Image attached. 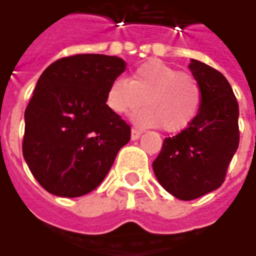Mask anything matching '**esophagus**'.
Returning <instances> with one entry per match:
<instances>
[{"label":"esophagus","mask_w":256,"mask_h":256,"mask_svg":"<svg viewBox=\"0 0 256 256\" xmlns=\"http://www.w3.org/2000/svg\"><path fill=\"white\" fill-rule=\"evenodd\" d=\"M142 136V132L137 130V128H132V140H138Z\"/></svg>","instance_id":"obj_1"}]
</instances>
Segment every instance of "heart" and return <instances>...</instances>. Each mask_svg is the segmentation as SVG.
Masks as SVG:
<instances>
[{
  "mask_svg": "<svg viewBox=\"0 0 256 256\" xmlns=\"http://www.w3.org/2000/svg\"><path fill=\"white\" fill-rule=\"evenodd\" d=\"M133 120L142 128H161L168 133L186 128L199 112L202 90L196 78L179 72L161 60L142 64L128 80L116 78L106 92V105L118 114H128L142 104Z\"/></svg>",
  "mask_w": 256,
  "mask_h": 256,
  "instance_id": "1",
  "label": "heart"
}]
</instances>
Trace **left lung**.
Segmentation results:
<instances>
[{
	"mask_svg": "<svg viewBox=\"0 0 256 256\" xmlns=\"http://www.w3.org/2000/svg\"><path fill=\"white\" fill-rule=\"evenodd\" d=\"M189 70L200 85L199 112L185 130L165 138L152 162L161 186L180 200L222 186L240 142L238 102L227 78L194 58Z\"/></svg>",
	"mask_w": 256,
	"mask_h": 256,
	"instance_id": "1",
	"label": "left lung"
}]
</instances>
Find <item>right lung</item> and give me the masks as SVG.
I'll list each match as a JSON object with an SVG mask.
<instances>
[{"label": "right lung", "mask_w": 256, "mask_h": 256, "mask_svg": "<svg viewBox=\"0 0 256 256\" xmlns=\"http://www.w3.org/2000/svg\"><path fill=\"white\" fill-rule=\"evenodd\" d=\"M124 70L116 56L76 54L42 72L25 110L22 151L48 194H90L128 142L130 126L106 105L109 85Z\"/></svg>", "instance_id": "obj_1"}]
</instances>
